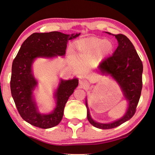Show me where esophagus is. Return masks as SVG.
<instances>
[{"label": "esophagus", "instance_id": "34e87169", "mask_svg": "<svg viewBox=\"0 0 155 155\" xmlns=\"http://www.w3.org/2000/svg\"><path fill=\"white\" fill-rule=\"evenodd\" d=\"M79 85H80V87L81 88H85L88 87V83L87 80H85V79H79Z\"/></svg>", "mask_w": 155, "mask_h": 155}]
</instances>
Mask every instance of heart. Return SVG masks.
Listing matches in <instances>:
<instances>
[{"mask_svg": "<svg viewBox=\"0 0 155 155\" xmlns=\"http://www.w3.org/2000/svg\"><path fill=\"white\" fill-rule=\"evenodd\" d=\"M77 50L81 57H87L97 51L95 61L110 54L113 50V45L109 40L98 37H92L83 40L77 46Z\"/></svg>", "mask_w": 155, "mask_h": 155, "instance_id": "obj_1", "label": "heart"}]
</instances>
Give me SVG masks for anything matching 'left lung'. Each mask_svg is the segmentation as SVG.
Wrapping results in <instances>:
<instances>
[{
  "label": "left lung",
  "instance_id": "1",
  "mask_svg": "<svg viewBox=\"0 0 155 155\" xmlns=\"http://www.w3.org/2000/svg\"><path fill=\"white\" fill-rule=\"evenodd\" d=\"M113 35L118 42V46L112 56L102 61L98 70L102 74L110 75L115 79L129 104L122 118L112 123L101 124L92 120L86 101L88 121L95 127L101 129L116 127L132 118L136 112L142 88L143 64L133 43L123 34Z\"/></svg>",
  "mask_w": 155,
  "mask_h": 155
}]
</instances>
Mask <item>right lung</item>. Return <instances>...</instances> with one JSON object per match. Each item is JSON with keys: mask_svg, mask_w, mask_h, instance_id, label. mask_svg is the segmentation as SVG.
Listing matches in <instances>:
<instances>
[{"mask_svg": "<svg viewBox=\"0 0 155 155\" xmlns=\"http://www.w3.org/2000/svg\"><path fill=\"white\" fill-rule=\"evenodd\" d=\"M79 35H67L59 31L34 33L23 42L12 63L10 88L18 113L26 122L41 129H49L61 121L65 104L78 87V79H61L54 94V110L48 114H41L32 96L37 81L33 75L31 66L37 58L64 55L68 41Z\"/></svg>", "mask_w": 155, "mask_h": 155, "instance_id": "add662e5", "label": "right lung"}]
</instances>
